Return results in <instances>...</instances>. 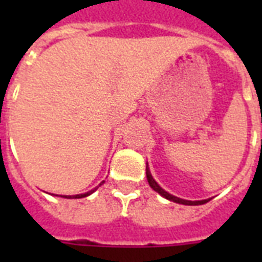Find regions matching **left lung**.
<instances>
[{"mask_svg":"<svg viewBox=\"0 0 262 262\" xmlns=\"http://www.w3.org/2000/svg\"><path fill=\"white\" fill-rule=\"evenodd\" d=\"M147 170V179H148V183H149V186L154 189L155 191H158L160 195H163L164 199L170 200V201H174V203H178V204H183V205H201V204H205L208 203L209 200H201V201H189V200H182V199H178V197H175V195H171L170 193H167L166 190H163L162 187L156 183V181L152 178L151 172L148 170V167L145 168Z\"/></svg>","mask_w":262,"mask_h":262,"instance_id":"obj_1","label":"left lung"}]
</instances>
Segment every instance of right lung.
I'll use <instances>...</instances> for the list:
<instances>
[{"label":"right lung","instance_id":"add662e5","mask_svg":"<svg viewBox=\"0 0 262 262\" xmlns=\"http://www.w3.org/2000/svg\"><path fill=\"white\" fill-rule=\"evenodd\" d=\"M100 185H102V183H100ZM95 190V189H94ZM94 190H91V191H88V193H84V194H76V195H63V197H65V199H83V197H87V195H90L91 193H92V191Z\"/></svg>","mask_w":262,"mask_h":262}]
</instances>
